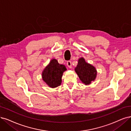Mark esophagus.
Listing matches in <instances>:
<instances>
[{
    "mask_svg": "<svg viewBox=\"0 0 131 131\" xmlns=\"http://www.w3.org/2000/svg\"><path fill=\"white\" fill-rule=\"evenodd\" d=\"M67 65L68 66L69 68H71L72 67V62L71 61H68L67 62Z\"/></svg>",
    "mask_w": 131,
    "mask_h": 131,
    "instance_id": "esophagus-1",
    "label": "esophagus"
}]
</instances>
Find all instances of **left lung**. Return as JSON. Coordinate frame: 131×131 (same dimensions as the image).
<instances>
[{"mask_svg":"<svg viewBox=\"0 0 131 131\" xmlns=\"http://www.w3.org/2000/svg\"><path fill=\"white\" fill-rule=\"evenodd\" d=\"M74 70L80 80L86 85H90L95 80L97 74L95 67L86 62L84 58H79Z\"/></svg>","mask_w":131,"mask_h":131,"instance_id":"left-lung-1","label":"left lung"}]
</instances>
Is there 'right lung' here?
<instances>
[{
    "label": "right lung",
    "instance_id": "add662e5",
    "mask_svg": "<svg viewBox=\"0 0 131 131\" xmlns=\"http://www.w3.org/2000/svg\"><path fill=\"white\" fill-rule=\"evenodd\" d=\"M66 70L64 65L59 64L57 60L53 59L42 72V80L50 88H57L60 85L62 74Z\"/></svg>",
    "mask_w": 131,
    "mask_h": 131
}]
</instances>
